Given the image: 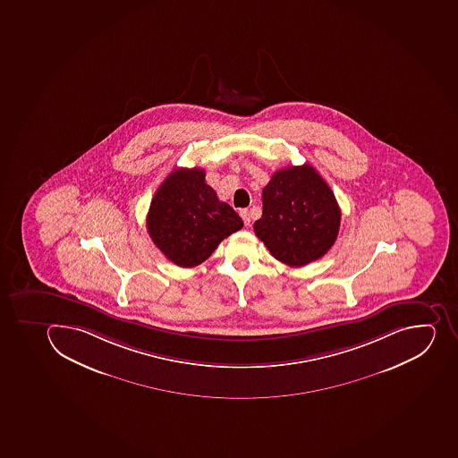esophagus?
<instances>
[{
	"instance_id": "1",
	"label": "esophagus",
	"mask_w": 458,
	"mask_h": 458,
	"mask_svg": "<svg viewBox=\"0 0 458 458\" xmlns=\"http://www.w3.org/2000/svg\"><path fill=\"white\" fill-rule=\"evenodd\" d=\"M239 215H241V217H242L243 223H245V226H250V210H247V208H243V210L239 211Z\"/></svg>"
}]
</instances>
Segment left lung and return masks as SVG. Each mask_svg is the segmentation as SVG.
Listing matches in <instances>:
<instances>
[{"mask_svg":"<svg viewBox=\"0 0 458 458\" xmlns=\"http://www.w3.org/2000/svg\"><path fill=\"white\" fill-rule=\"evenodd\" d=\"M342 211L335 192L310 165L283 167L263 190V216L255 235L276 259L302 267L335 245Z\"/></svg>","mask_w":458,"mask_h":458,"instance_id":"1","label":"left lung"}]
</instances>
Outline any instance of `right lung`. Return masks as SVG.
<instances>
[{
    "mask_svg": "<svg viewBox=\"0 0 458 458\" xmlns=\"http://www.w3.org/2000/svg\"><path fill=\"white\" fill-rule=\"evenodd\" d=\"M146 225L165 257L190 268L206 261L243 222L206 183L204 169L178 167L157 188Z\"/></svg>",
    "mask_w": 458,
    "mask_h": 458,
    "instance_id": "obj_1",
    "label": "right lung"
}]
</instances>
